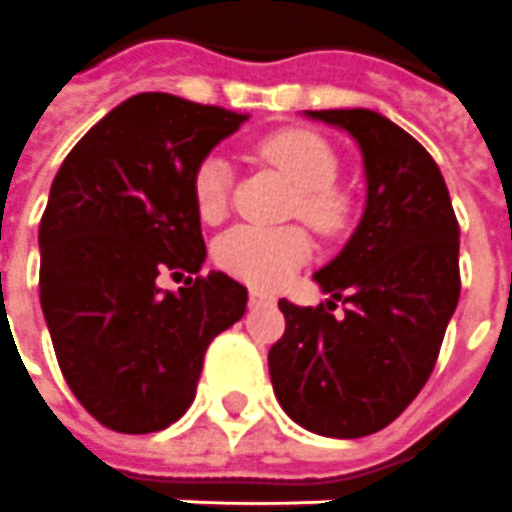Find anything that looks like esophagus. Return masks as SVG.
Listing matches in <instances>:
<instances>
[{
  "mask_svg": "<svg viewBox=\"0 0 512 512\" xmlns=\"http://www.w3.org/2000/svg\"><path fill=\"white\" fill-rule=\"evenodd\" d=\"M278 300L275 295H267V292H259V289H250L248 295V306L250 308H264V306H275Z\"/></svg>",
  "mask_w": 512,
  "mask_h": 512,
  "instance_id": "1",
  "label": "esophagus"
}]
</instances>
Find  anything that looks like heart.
<instances>
[{"label": "heart", "mask_w": 512, "mask_h": 512, "mask_svg": "<svg viewBox=\"0 0 512 512\" xmlns=\"http://www.w3.org/2000/svg\"><path fill=\"white\" fill-rule=\"evenodd\" d=\"M259 154L281 168L297 187L295 212L320 234L347 226L350 201L333 184L339 179V157L322 134L311 129H278L259 143ZM192 201L206 223L223 220L231 192V165L220 154H206L192 170ZM311 256V239L300 226H237L215 242V262L239 281L259 289L284 286Z\"/></svg>", "instance_id": "obj_1"}]
</instances>
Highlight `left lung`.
<instances>
[{"instance_id":"left-lung-1","label":"left lung","mask_w":512,"mask_h":512,"mask_svg":"<svg viewBox=\"0 0 512 512\" xmlns=\"http://www.w3.org/2000/svg\"><path fill=\"white\" fill-rule=\"evenodd\" d=\"M364 154L366 209L314 281L328 308L278 300L286 331L270 347L275 397L300 427L328 438L378 433L422 391L460 297V228L449 190L419 140L372 110H308Z\"/></svg>"}]
</instances>
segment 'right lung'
Wrapping results in <instances>:
<instances>
[{
	"label": "right lung",
	"instance_id": "obj_1",
	"mask_svg": "<svg viewBox=\"0 0 512 512\" xmlns=\"http://www.w3.org/2000/svg\"><path fill=\"white\" fill-rule=\"evenodd\" d=\"M248 115L170 93L118 104L65 157L41 217V308L57 364L115 433H157L195 400L204 355L242 320L248 289L201 273L198 159ZM190 272L179 293L156 275Z\"/></svg>",
	"mask_w": 512,
	"mask_h": 512
}]
</instances>
